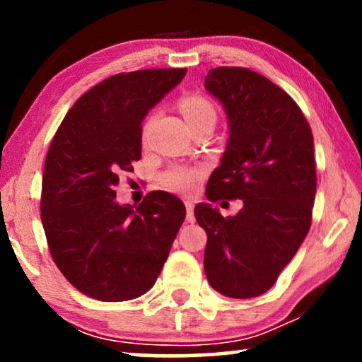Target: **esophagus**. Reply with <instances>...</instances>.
Instances as JSON below:
<instances>
[{
  "label": "esophagus",
  "mask_w": 362,
  "mask_h": 362,
  "mask_svg": "<svg viewBox=\"0 0 362 362\" xmlns=\"http://www.w3.org/2000/svg\"><path fill=\"white\" fill-rule=\"evenodd\" d=\"M185 206H186V221L194 222L196 217H194V204H192V201H185Z\"/></svg>",
  "instance_id": "34e87169"
}]
</instances>
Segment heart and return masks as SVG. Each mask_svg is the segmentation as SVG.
Wrapping results in <instances>:
<instances>
[{
  "label": "heart",
  "mask_w": 362,
  "mask_h": 362,
  "mask_svg": "<svg viewBox=\"0 0 362 362\" xmlns=\"http://www.w3.org/2000/svg\"><path fill=\"white\" fill-rule=\"evenodd\" d=\"M181 112L185 115L187 125H194L201 122H214L216 123V108L207 98L201 95H189L181 100ZM148 127L145 128L146 136ZM202 177V171L197 168H185V166H173L163 175V185L168 189L181 192V194H191L196 191Z\"/></svg>",
  "instance_id": "b5f03b06"
}]
</instances>
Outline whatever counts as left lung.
Listing matches in <instances>:
<instances>
[{
  "label": "left lung",
  "mask_w": 362,
  "mask_h": 362,
  "mask_svg": "<svg viewBox=\"0 0 362 362\" xmlns=\"http://www.w3.org/2000/svg\"><path fill=\"white\" fill-rule=\"evenodd\" d=\"M204 87L229 123L226 151L207 181L206 197L244 202L229 217L209 202L196 206V221L207 234L204 272L219 293L252 298L274 286L310 230L313 135L293 98L250 69H212Z\"/></svg>",
  "instance_id": "obj_1"
}]
</instances>
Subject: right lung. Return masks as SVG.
Returning <instances> with one entry per match:
<instances>
[{"label": "right lung", "instance_id": "right-lung-1", "mask_svg": "<svg viewBox=\"0 0 362 362\" xmlns=\"http://www.w3.org/2000/svg\"><path fill=\"white\" fill-rule=\"evenodd\" d=\"M186 69L117 74L83 93L47 151L41 221L62 275L83 295L125 301L155 285L186 217L181 199L150 192L118 204L122 173L141 158V123Z\"/></svg>", "mask_w": 362, "mask_h": 362}]
</instances>
